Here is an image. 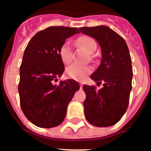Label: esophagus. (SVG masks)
<instances>
[{
	"label": "esophagus",
	"instance_id": "obj_1",
	"mask_svg": "<svg viewBox=\"0 0 151 151\" xmlns=\"http://www.w3.org/2000/svg\"><path fill=\"white\" fill-rule=\"evenodd\" d=\"M82 87H83V84L80 83V88H82Z\"/></svg>",
	"mask_w": 151,
	"mask_h": 151
}]
</instances>
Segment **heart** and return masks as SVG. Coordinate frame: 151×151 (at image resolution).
Returning <instances> with one entry per match:
<instances>
[{"instance_id": "obj_1", "label": "heart", "mask_w": 151, "mask_h": 151, "mask_svg": "<svg viewBox=\"0 0 151 151\" xmlns=\"http://www.w3.org/2000/svg\"><path fill=\"white\" fill-rule=\"evenodd\" d=\"M75 44L82 47L88 54L94 53L97 48V44L94 39L90 36L82 35L78 37ZM60 57L63 63L69 64L73 61V55L71 45L69 41H65L60 48ZM91 73V68L88 66H79L78 64H72L66 69V73L69 78L76 80H83L89 73Z\"/></svg>"}]
</instances>
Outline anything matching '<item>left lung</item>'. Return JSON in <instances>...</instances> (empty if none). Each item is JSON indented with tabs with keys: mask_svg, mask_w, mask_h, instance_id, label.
<instances>
[{
	"mask_svg": "<svg viewBox=\"0 0 151 151\" xmlns=\"http://www.w3.org/2000/svg\"><path fill=\"white\" fill-rule=\"evenodd\" d=\"M79 30L95 38L102 53L101 64L91 78L97 84L104 82V87L97 90L95 86L83 85L85 118L94 126H111L120 120L129 106L133 75L129 48L125 40L108 26Z\"/></svg>",
	"mask_w": 151,
	"mask_h": 151,
	"instance_id": "8db88e82",
	"label": "left lung"
}]
</instances>
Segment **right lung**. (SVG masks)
Here are the masks:
<instances>
[{"instance_id": "1", "label": "right lung", "mask_w": 151, "mask_h": 151, "mask_svg": "<svg viewBox=\"0 0 151 151\" xmlns=\"http://www.w3.org/2000/svg\"><path fill=\"white\" fill-rule=\"evenodd\" d=\"M78 28L50 26L36 33L22 57L18 86L20 106L26 118L41 128H53L64 120L69 103L79 85L73 79L53 82L62 76L60 48Z\"/></svg>"}]
</instances>
